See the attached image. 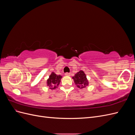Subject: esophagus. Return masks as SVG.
Segmentation results:
<instances>
[{
    "mask_svg": "<svg viewBox=\"0 0 135 135\" xmlns=\"http://www.w3.org/2000/svg\"><path fill=\"white\" fill-rule=\"evenodd\" d=\"M65 75L66 76H70V73H66L65 74Z\"/></svg>",
    "mask_w": 135,
    "mask_h": 135,
    "instance_id": "esophagus-1",
    "label": "esophagus"
}]
</instances>
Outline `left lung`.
Returning <instances> with one entry per match:
<instances>
[{
    "instance_id": "obj_1",
    "label": "left lung",
    "mask_w": 135,
    "mask_h": 135,
    "mask_svg": "<svg viewBox=\"0 0 135 135\" xmlns=\"http://www.w3.org/2000/svg\"><path fill=\"white\" fill-rule=\"evenodd\" d=\"M74 83L76 86L79 88H84L88 85V81L83 71L80 70L73 76Z\"/></svg>"
}]
</instances>
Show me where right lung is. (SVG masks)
<instances>
[{
  "label": "right lung",
  "mask_w": 135,
  "mask_h": 135,
  "mask_svg": "<svg viewBox=\"0 0 135 135\" xmlns=\"http://www.w3.org/2000/svg\"><path fill=\"white\" fill-rule=\"evenodd\" d=\"M61 78H62V76L56 75L55 73L52 72L47 80V85L51 89H56L59 85Z\"/></svg>",
  "instance_id": "1"
}]
</instances>
